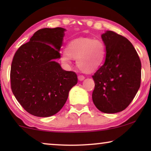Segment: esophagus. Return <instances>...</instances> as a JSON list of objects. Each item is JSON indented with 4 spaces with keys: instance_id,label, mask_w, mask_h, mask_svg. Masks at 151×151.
I'll list each match as a JSON object with an SVG mask.
<instances>
[{
    "instance_id": "esophagus-1",
    "label": "esophagus",
    "mask_w": 151,
    "mask_h": 151,
    "mask_svg": "<svg viewBox=\"0 0 151 151\" xmlns=\"http://www.w3.org/2000/svg\"><path fill=\"white\" fill-rule=\"evenodd\" d=\"M78 80H80V81H82V80H83L84 78V76H82V75H79L78 76Z\"/></svg>"
}]
</instances>
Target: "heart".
<instances>
[{
    "mask_svg": "<svg viewBox=\"0 0 151 151\" xmlns=\"http://www.w3.org/2000/svg\"><path fill=\"white\" fill-rule=\"evenodd\" d=\"M106 55L104 43L99 39L79 38L69 42L66 52L61 56L65 64L71 63V58L77 59V65L81 71L91 73L104 63Z\"/></svg>",
    "mask_w": 151,
    "mask_h": 151,
    "instance_id": "heart-1",
    "label": "heart"
}]
</instances>
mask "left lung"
<instances>
[{
    "label": "left lung",
    "instance_id": "obj_1",
    "mask_svg": "<svg viewBox=\"0 0 151 151\" xmlns=\"http://www.w3.org/2000/svg\"><path fill=\"white\" fill-rule=\"evenodd\" d=\"M106 60L92 76L95 106L105 113L124 110L131 104L141 84V61L131 42L121 35L107 31L102 35Z\"/></svg>",
    "mask_w": 151,
    "mask_h": 151
}]
</instances>
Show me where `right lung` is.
Returning a JSON list of instances; mask_svg holds the SVG:
<instances>
[{
	"label": "right lung",
	"mask_w": 151,
	"mask_h": 151,
	"mask_svg": "<svg viewBox=\"0 0 151 151\" xmlns=\"http://www.w3.org/2000/svg\"><path fill=\"white\" fill-rule=\"evenodd\" d=\"M65 29H41L14 54L10 71L12 92L27 112L37 117L55 115L65 105L78 82L75 72L62 69L60 58Z\"/></svg>",
	"instance_id": "right-lung-1"
}]
</instances>
